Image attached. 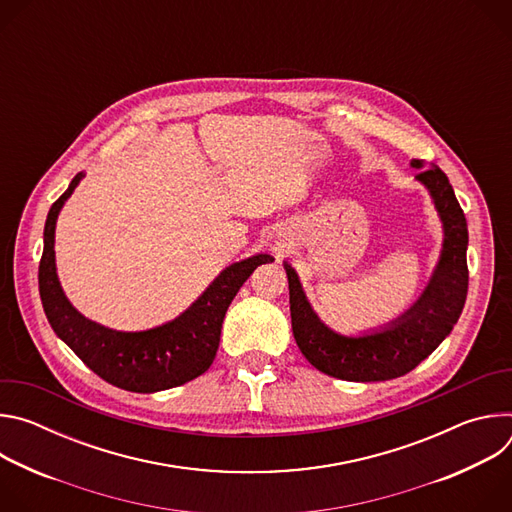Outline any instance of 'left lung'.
<instances>
[{"instance_id": "left-lung-1", "label": "left lung", "mask_w": 512, "mask_h": 512, "mask_svg": "<svg viewBox=\"0 0 512 512\" xmlns=\"http://www.w3.org/2000/svg\"><path fill=\"white\" fill-rule=\"evenodd\" d=\"M415 180L429 192L442 221L440 259L421 296L395 320L360 334H340L314 312L298 271L283 261L289 281V312L294 338L312 367L342 381L371 383L403 377L425 360L458 322L468 294V225L448 176L421 160Z\"/></svg>"}]
</instances>
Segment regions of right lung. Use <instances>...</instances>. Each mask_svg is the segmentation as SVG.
Wrapping results in <instances>:
<instances>
[{
	"instance_id": "obj_1",
	"label": "right lung",
	"mask_w": 512,
	"mask_h": 512,
	"mask_svg": "<svg viewBox=\"0 0 512 512\" xmlns=\"http://www.w3.org/2000/svg\"><path fill=\"white\" fill-rule=\"evenodd\" d=\"M85 178L79 172L50 206L44 225V251L38 269L40 298L56 336L103 381L133 393H158L180 387L212 364L225 314L241 285L273 257L257 253L218 273L178 318L139 332H121L85 318L64 294L56 273L54 231L64 202Z\"/></svg>"
}]
</instances>
